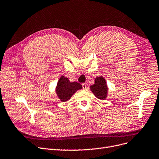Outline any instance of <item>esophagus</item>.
Wrapping results in <instances>:
<instances>
[{
    "label": "esophagus",
    "instance_id": "34e87169",
    "mask_svg": "<svg viewBox=\"0 0 159 159\" xmlns=\"http://www.w3.org/2000/svg\"><path fill=\"white\" fill-rule=\"evenodd\" d=\"M82 86H83V90H86V87H87V85L85 84V83H83V84H82Z\"/></svg>",
    "mask_w": 159,
    "mask_h": 159
}]
</instances>
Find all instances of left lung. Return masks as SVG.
<instances>
[{
  "label": "left lung",
  "mask_w": 159,
  "mask_h": 159,
  "mask_svg": "<svg viewBox=\"0 0 159 159\" xmlns=\"http://www.w3.org/2000/svg\"><path fill=\"white\" fill-rule=\"evenodd\" d=\"M90 90L96 97L103 100L107 98L108 92L106 80L102 76H99V77L96 78L95 83L90 86Z\"/></svg>",
  "instance_id": "8db88e82"
}]
</instances>
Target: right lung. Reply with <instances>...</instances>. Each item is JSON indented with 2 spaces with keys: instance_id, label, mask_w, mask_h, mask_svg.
<instances>
[{
  "instance_id": "1",
  "label": "right lung",
  "mask_w": 159,
  "mask_h": 159,
  "mask_svg": "<svg viewBox=\"0 0 159 159\" xmlns=\"http://www.w3.org/2000/svg\"><path fill=\"white\" fill-rule=\"evenodd\" d=\"M82 85L77 82L70 83L67 77L61 76L57 82L56 93L61 102H67L78 90L82 89Z\"/></svg>"
}]
</instances>
